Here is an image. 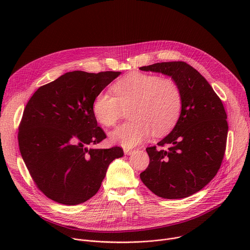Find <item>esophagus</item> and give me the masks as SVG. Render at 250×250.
<instances>
[{"instance_id":"1","label":"esophagus","mask_w":250,"mask_h":250,"mask_svg":"<svg viewBox=\"0 0 250 250\" xmlns=\"http://www.w3.org/2000/svg\"><path fill=\"white\" fill-rule=\"evenodd\" d=\"M124 152H125V155H130V154H132L134 152V150L129 149V148H124Z\"/></svg>"}]
</instances>
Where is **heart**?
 Here are the masks:
<instances>
[{
  "instance_id": "1",
  "label": "heart",
  "mask_w": 250,
  "mask_h": 250,
  "mask_svg": "<svg viewBox=\"0 0 250 250\" xmlns=\"http://www.w3.org/2000/svg\"><path fill=\"white\" fill-rule=\"evenodd\" d=\"M114 96L99 93L92 104L96 120L106 127L115 126L128 106L129 122L111 133V140L124 147H133L154 131L160 136L177 124L182 111V93L169 77L131 72L112 86Z\"/></svg>"
}]
</instances>
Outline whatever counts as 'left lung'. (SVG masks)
<instances>
[{
  "label": "left lung",
  "mask_w": 250,
  "mask_h": 250,
  "mask_svg": "<svg viewBox=\"0 0 250 250\" xmlns=\"http://www.w3.org/2000/svg\"><path fill=\"white\" fill-rule=\"evenodd\" d=\"M139 69L170 76L182 93L179 120L158 147L146 148L149 164L140 179L158 197H189L203 189L222 165L229 130L224 104L208 81L184 61Z\"/></svg>",
  "instance_id": "1"
}]
</instances>
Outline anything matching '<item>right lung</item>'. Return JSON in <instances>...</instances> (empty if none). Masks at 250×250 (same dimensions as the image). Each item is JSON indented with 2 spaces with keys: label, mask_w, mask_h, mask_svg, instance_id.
<instances>
[{
  "label": "right lung",
  "mask_w": 250,
  "mask_h": 250,
  "mask_svg": "<svg viewBox=\"0 0 250 250\" xmlns=\"http://www.w3.org/2000/svg\"><path fill=\"white\" fill-rule=\"evenodd\" d=\"M121 72H67L40 87L19 127L21 157L34 184L49 199L73 206L99 191L120 146L91 147L106 137L92 112L95 97Z\"/></svg>",
  "instance_id": "1"
}]
</instances>
